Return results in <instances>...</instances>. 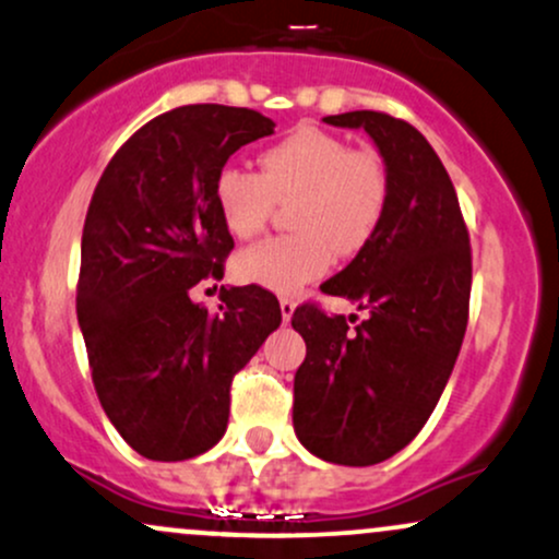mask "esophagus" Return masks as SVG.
<instances>
[{"label":"esophagus","instance_id":"1","mask_svg":"<svg viewBox=\"0 0 559 559\" xmlns=\"http://www.w3.org/2000/svg\"><path fill=\"white\" fill-rule=\"evenodd\" d=\"M294 310H297L294 299H288V297L281 299V318H284V323H288V320L294 318Z\"/></svg>","mask_w":559,"mask_h":559}]
</instances>
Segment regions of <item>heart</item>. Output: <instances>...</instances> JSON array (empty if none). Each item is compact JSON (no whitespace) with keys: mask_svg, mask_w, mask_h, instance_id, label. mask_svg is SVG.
<instances>
[{"mask_svg":"<svg viewBox=\"0 0 559 559\" xmlns=\"http://www.w3.org/2000/svg\"><path fill=\"white\" fill-rule=\"evenodd\" d=\"M223 226L249 239L265 226L275 202L292 204L297 234L241 249L236 278L273 294H297L329 271L333 252L349 258L368 247L386 213L389 178L381 157L349 150L336 133L299 126L260 155V173L239 165L217 170L213 186Z\"/></svg>","mask_w":559,"mask_h":559,"instance_id":"obj_1","label":"heart"}]
</instances>
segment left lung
I'll return each instance as SVG.
<instances>
[{
    "mask_svg": "<svg viewBox=\"0 0 559 559\" xmlns=\"http://www.w3.org/2000/svg\"><path fill=\"white\" fill-rule=\"evenodd\" d=\"M323 123L362 128L389 178L381 226L323 292L368 310L355 331L301 305L307 344L294 376V431L325 463L365 467L404 449L444 391L467 325L471 239L433 146L404 120L357 110Z\"/></svg>",
    "mask_w": 559,
    "mask_h": 559,
    "instance_id": "1",
    "label": "left lung"
}]
</instances>
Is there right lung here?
I'll return each mask as SVG.
<instances>
[{"mask_svg": "<svg viewBox=\"0 0 559 559\" xmlns=\"http://www.w3.org/2000/svg\"><path fill=\"white\" fill-rule=\"evenodd\" d=\"M273 128L247 107H176L139 128L94 189L75 310L96 396L146 460L213 449L230 381L281 325L278 299L260 286H223L217 316L189 297L223 278L234 249L215 207L217 170Z\"/></svg>", "mask_w": 559, "mask_h": 559, "instance_id": "1", "label": "right lung"}]
</instances>
